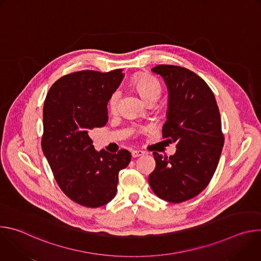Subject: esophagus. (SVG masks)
<instances>
[{
	"mask_svg": "<svg viewBox=\"0 0 261 261\" xmlns=\"http://www.w3.org/2000/svg\"><path fill=\"white\" fill-rule=\"evenodd\" d=\"M143 154H144V152L139 151V150H133V151L131 152V155H132V157H133V158H136V157L142 156Z\"/></svg>",
	"mask_w": 261,
	"mask_h": 261,
	"instance_id": "esophagus-1",
	"label": "esophagus"
}]
</instances>
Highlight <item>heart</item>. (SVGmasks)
<instances>
[{"instance_id":"b5f03b06","label":"heart","mask_w":261,"mask_h":261,"mask_svg":"<svg viewBox=\"0 0 261 261\" xmlns=\"http://www.w3.org/2000/svg\"><path fill=\"white\" fill-rule=\"evenodd\" d=\"M133 87L136 89L140 97L146 101L148 99H158L161 95V87L156 79L145 74H140L133 79ZM120 92L115 91L110 95L108 100V108L111 113H115L118 108V103L120 100Z\"/></svg>"}]
</instances>
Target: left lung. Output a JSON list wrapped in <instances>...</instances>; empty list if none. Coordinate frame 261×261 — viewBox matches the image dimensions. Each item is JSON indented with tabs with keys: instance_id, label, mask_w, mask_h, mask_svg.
<instances>
[{
	"instance_id": "8db88e82",
	"label": "left lung",
	"mask_w": 261,
	"mask_h": 261,
	"mask_svg": "<svg viewBox=\"0 0 261 261\" xmlns=\"http://www.w3.org/2000/svg\"><path fill=\"white\" fill-rule=\"evenodd\" d=\"M164 80L168 91L164 138L176 144L174 155L154 152L155 170L148 175L154 193L168 202L191 199L212 179L224 144L215 96L194 72L178 66L152 69Z\"/></svg>"
}]
</instances>
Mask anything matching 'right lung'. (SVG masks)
Returning a JSON list of instances; mask_svg holds the SVG:
<instances>
[{
	"mask_svg": "<svg viewBox=\"0 0 261 261\" xmlns=\"http://www.w3.org/2000/svg\"><path fill=\"white\" fill-rule=\"evenodd\" d=\"M121 69L74 72L57 81L43 106L42 151L62 191L88 207L108 203L117 194L119 172L131 161L121 150L96 151L90 132L106 125L107 102L121 85Z\"/></svg>",
	"mask_w": 261,
	"mask_h": 261,
	"instance_id": "obj_1",
	"label": "right lung"
}]
</instances>
